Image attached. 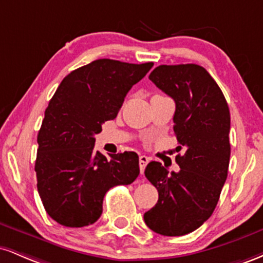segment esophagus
<instances>
[{"label":"esophagus","mask_w":263,"mask_h":263,"mask_svg":"<svg viewBox=\"0 0 263 263\" xmlns=\"http://www.w3.org/2000/svg\"><path fill=\"white\" fill-rule=\"evenodd\" d=\"M149 162V158L147 156H140V170H141V173H143L144 172V168H146V165L148 164Z\"/></svg>","instance_id":"1"}]
</instances>
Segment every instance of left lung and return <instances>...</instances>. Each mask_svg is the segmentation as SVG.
I'll return each instance as SVG.
<instances>
[{
	"mask_svg": "<svg viewBox=\"0 0 263 263\" xmlns=\"http://www.w3.org/2000/svg\"><path fill=\"white\" fill-rule=\"evenodd\" d=\"M149 80L176 102L174 134L186 151L176 157L177 173L159 162L147 164L144 176L159 197L143 219L157 234L183 236L200 228L219 201L230 162V111L221 89L200 65H159Z\"/></svg>",
	"mask_w": 263,
	"mask_h": 263,
	"instance_id": "1",
	"label": "left lung"
}]
</instances>
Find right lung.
Here are the masks:
<instances>
[{"label": "right lung", "instance_id": "obj_1", "mask_svg": "<svg viewBox=\"0 0 263 263\" xmlns=\"http://www.w3.org/2000/svg\"><path fill=\"white\" fill-rule=\"evenodd\" d=\"M153 63L129 64L98 59L63 79L44 112L38 132L37 188L44 209L68 228L100 218L108 189L128 185L140 174L136 152H95V135L114 120L131 87Z\"/></svg>", "mask_w": 263, "mask_h": 263}]
</instances>
